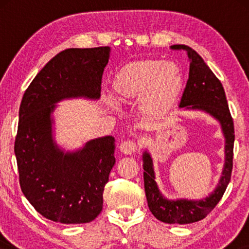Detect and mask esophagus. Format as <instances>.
<instances>
[{
    "label": "esophagus",
    "instance_id": "1",
    "mask_svg": "<svg viewBox=\"0 0 249 249\" xmlns=\"http://www.w3.org/2000/svg\"><path fill=\"white\" fill-rule=\"evenodd\" d=\"M138 145L134 141H124L120 144V151L125 155H131L137 152Z\"/></svg>",
    "mask_w": 249,
    "mask_h": 249
}]
</instances>
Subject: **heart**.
Returning <instances> with one entry per match:
<instances>
[{"label": "heart", "mask_w": 249, "mask_h": 249, "mask_svg": "<svg viewBox=\"0 0 249 249\" xmlns=\"http://www.w3.org/2000/svg\"><path fill=\"white\" fill-rule=\"evenodd\" d=\"M182 87L180 68L173 62L142 60L119 71L113 79V90L120 101L136 100L142 95V107L158 113L176 101Z\"/></svg>", "instance_id": "heart-1"}]
</instances>
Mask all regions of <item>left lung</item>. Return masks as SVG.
I'll use <instances>...</instances> for the list:
<instances>
[{
    "mask_svg": "<svg viewBox=\"0 0 249 249\" xmlns=\"http://www.w3.org/2000/svg\"><path fill=\"white\" fill-rule=\"evenodd\" d=\"M172 50L186 51L188 54L189 77L179 107L206 111L220 121L226 137V164L217 188L202 200H168L159 192L154 180L152 159L144 153V186L149 210L156 219L165 223L188 224L203 220L222 198L231 179L233 166L234 127L223 86L202 56L186 45H172Z\"/></svg>",
    "mask_w": 249,
    "mask_h": 249,
    "instance_id": "8db88e82",
    "label": "left lung"
}]
</instances>
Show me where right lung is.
Instances as JSON below:
<instances>
[{"label": "right lung", "instance_id": "obj_1", "mask_svg": "<svg viewBox=\"0 0 249 249\" xmlns=\"http://www.w3.org/2000/svg\"><path fill=\"white\" fill-rule=\"evenodd\" d=\"M108 56V46L62 51L37 73L20 104L15 142L20 187L37 212L55 222L87 223L103 209L114 138L94 139L64 154L52 141L51 113L62 98L100 97Z\"/></svg>", "mask_w": 249, "mask_h": 249}]
</instances>
